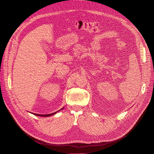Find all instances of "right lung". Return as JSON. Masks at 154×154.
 Here are the masks:
<instances>
[{
	"label": "right lung",
	"mask_w": 154,
	"mask_h": 154,
	"mask_svg": "<svg viewBox=\"0 0 154 154\" xmlns=\"http://www.w3.org/2000/svg\"><path fill=\"white\" fill-rule=\"evenodd\" d=\"M62 109H63V108H62ZM62 109H61V110ZM57 113V112H54V113H52V114H45V115H40V114H34L35 116H42V117H49V116H53V115H54V114H56Z\"/></svg>",
	"instance_id": "1"
}]
</instances>
